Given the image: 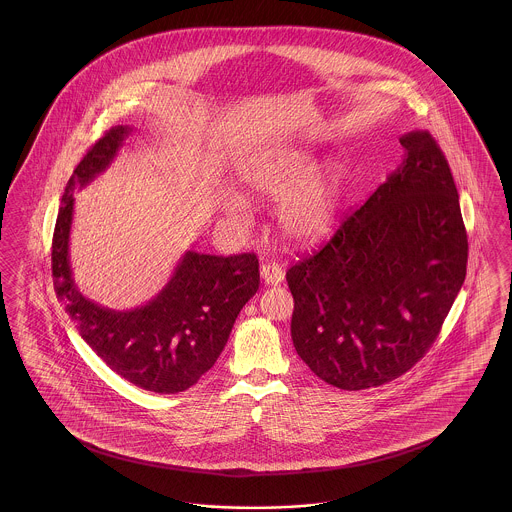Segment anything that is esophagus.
Segmentation results:
<instances>
[{
  "mask_svg": "<svg viewBox=\"0 0 512 512\" xmlns=\"http://www.w3.org/2000/svg\"><path fill=\"white\" fill-rule=\"evenodd\" d=\"M283 270L281 266L276 263L263 264L261 268V279L264 281V285H278L283 281Z\"/></svg>",
  "mask_w": 512,
  "mask_h": 512,
  "instance_id": "obj_1",
  "label": "esophagus"
}]
</instances>
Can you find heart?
I'll use <instances>...</instances> for the list:
<instances>
[{
    "label": "heart",
    "mask_w": 512,
    "mask_h": 512,
    "mask_svg": "<svg viewBox=\"0 0 512 512\" xmlns=\"http://www.w3.org/2000/svg\"><path fill=\"white\" fill-rule=\"evenodd\" d=\"M317 169L319 161L293 144L266 148L249 157L240 169V184L246 191L283 199L278 210L279 229L300 248H315L334 234L347 193V174L341 167ZM221 210L242 223L248 217V202L242 195H227Z\"/></svg>",
    "instance_id": "heart-1"
}]
</instances>
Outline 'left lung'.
<instances>
[{"label": "left lung", "instance_id": "left-lung-1", "mask_svg": "<svg viewBox=\"0 0 512 512\" xmlns=\"http://www.w3.org/2000/svg\"><path fill=\"white\" fill-rule=\"evenodd\" d=\"M325 248L295 264L291 336L332 387H379L411 370L460 293L467 234L449 163L428 131Z\"/></svg>", "mask_w": 512, "mask_h": 512}]
</instances>
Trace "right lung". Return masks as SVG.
I'll return each mask as SVG.
<instances>
[{"mask_svg": "<svg viewBox=\"0 0 512 512\" xmlns=\"http://www.w3.org/2000/svg\"><path fill=\"white\" fill-rule=\"evenodd\" d=\"M131 133L129 125L112 127L69 178L52 238V276L78 334L112 372L135 387L176 394L216 364L238 313L259 289V261L253 253L186 251L165 287L133 310L105 308L82 295L69 257L73 195L109 169Z\"/></svg>", "mask_w": 512, "mask_h": 512, "instance_id": "1", "label": "right lung"}]
</instances>
